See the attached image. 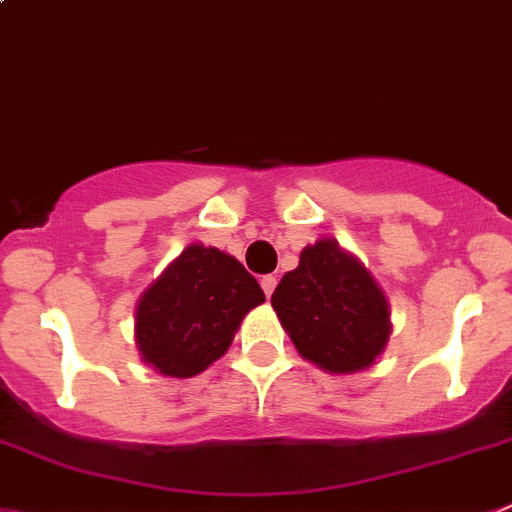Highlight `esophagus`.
Instances as JSON below:
<instances>
[{"instance_id":"obj_1","label":"esophagus","mask_w":512,"mask_h":512,"mask_svg":"<svg viewBox=\"0 0 512 512\" xmlns=\"http://www.w3.org/2000/svg\"><path fill=\"white\" fill-rule=\"evenodd\" d=\"M261 289H264V294L266 297H271V294H274V289H276V276H264V279H261Z\"/></svg>"}]
</instances>
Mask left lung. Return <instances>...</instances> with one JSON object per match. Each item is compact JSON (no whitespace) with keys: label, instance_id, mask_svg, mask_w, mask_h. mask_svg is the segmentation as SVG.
I'll return each instance as SVG.
<instances>
[{"label":"left lung","instance_id":"8db88e82","mask_svg":"<svg viewBox=\"0 0 512 512\" xmlns=\"http://www.w3.org/2000/svg\"><path fill=\"white\" fill-rule=\"evenodd\" d=\"M271 304L299 353L330 373L368 368L391 332L383 292L335 241L304 248Z\"/></svg>","mask_w":512,"mask_h":512}]
</instances>
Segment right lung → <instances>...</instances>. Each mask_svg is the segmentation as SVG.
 <instances>
[{
  "label": "right lung",
  "instance_id": "right-lung-1",
  "mask_svg": "<svg viewBox=\"0 0 512 512\" xmlns=\"http://www.w3.org/2000/svg\"><path fill=\"white\" fill-rule=\"evenodd\" d=\"M259 281L241 261L192 243L144 292L137 345L159 373L190 378L231 348L238 325L264 302Z\"/></svg>",
  "mask_w": 512,
  "mask_h": 512
}]
</instances>
